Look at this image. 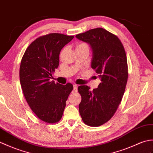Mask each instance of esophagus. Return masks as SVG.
Wrapping results in <instances>:
<instances>
[{
  "mask_svg": "<svg viewBox=\"0 0 153 153\" xmlns=\"http://www.w3.org/2000/svg\"><path fill=\"white\" fill-rule=\"evenodd\" d=\"M73 90L74 91H77L78 90V86L76 84H73Z\"/></svg>",
  "mask_w": 153,
  "mask_h": 153,
  "instance_id": "obj_1",
  "label": "esophagus"
}]
</instances>
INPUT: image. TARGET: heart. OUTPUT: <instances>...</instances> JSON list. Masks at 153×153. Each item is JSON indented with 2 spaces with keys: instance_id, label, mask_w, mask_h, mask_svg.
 <instances>
[{
  "instance_id": "heart-1",
  "label": "heart",
  "mask_w": 153,
  "mask_h": 153,
  "mask_svg": "<svg viewBox=\"0 0 153 153\" xmlns=\"http://www.w3.org/2000/svg\"><path fill=\"white\" fill-rule=\"evenodd\" d=\"M88 46L86 43H84V42H80V43H79V44H78V45H77V46H76V47H80V46Z\"/></svg>"
}]
</instances>
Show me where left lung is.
<instances>
[{"mask_svg":"<svg viewBox=\"0 0 153 153\" xmlns=\"http://www.w3.org/2000/svg\"><path fill=\"white\" fill-rule=\"evenodd\" d=\"M76 37L90 45L91 66L101 78L92 91L88 86H79V113L84 123L100 126L113 117L123 99L128 77L126 54L118 37L105 29H90Z\"/></svg>","mask_w":153,"mask_h":153,"instance_id":"8db88e82","label":"left lung"}]
</instances>
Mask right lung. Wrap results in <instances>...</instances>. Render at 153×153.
I'll use <instances>...</instances> for the list:
<instances>
[{"label":"right lung","instance_id":"1","mask_svg":"<svg viewBox=\"0 0 153 153\" xmlns=\"http://www.w3.org/2000/svg\"><path fill=\"white\" fill-rule=\"evenodd\" d=\"M73 38L61 33L40 36L30 44L22 59L19 80L25 98L36 116L46 123L61 120L73 90L69 82L62 85L50 80L59 66L61 50Z\"/></svg>","mask_w":153,"mask_h":153}]
</instances>
